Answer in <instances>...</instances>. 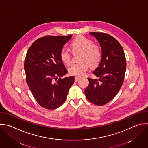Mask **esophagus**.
Here are the masks:
<instances>
[{
    "instance_id": "34e87169",
    "label": "esophagus",
    "mask_w": 148,
    "mask_h": 148,
    "mask_svg": "<svg viewBox=\"0 0 148 148\" xmlns=\"http://www.w3.org/2000/svg\"><path fill=\"white\" fill-rule=\"evenodd\" d=\"M79 78H78V77H75V79H74L75 82H77V81L79 80Z\"/></svg>"
}]
</instances>
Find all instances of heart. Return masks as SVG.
I'll return each instance as SVG.
<instances>
[{
    "label": "heart",
    "instance_id": "1",
    "mask_svg": "<svg viewBox=\"0 0 148 148\" xmlns=\"http://www.w3.org/2000/svg\"><path fill=\"white\" fill-rule=\"evenodd\" d=\"M73 51H79L81 54L79 60L81 62L71 65L69 68L70 74L75 77H81L88 70L90 65L92 67L97 66L101 59L102 53L100 48L93 41L85 37L75 38L71 44ZM71 54L66 47H62L60 52V57L65 64H69L71 61Z\"/></svg>",
    "mask_w": 148,
    "mask_h": 148
}]
</instances>
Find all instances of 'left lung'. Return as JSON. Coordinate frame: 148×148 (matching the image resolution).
I'll list each match as a JSON object with an SVG mask.
<instances>
[{"label":"left lung","instance_id":"8db88e82","mask_svg":"<svg viewBox=\"0 0 148 148\" xmlns=\"http://www.w3.org/2000/svg\"><path fill=\"white\" fill-rule=\"evenodd\" d=\"M90 34L95 37L101 48V61L93 72L100 82L97 79L88 78L89 85L84 92L90 102L103 105L115 97L122 85L126 58L122 47L112 36L103 33Z\"/></svg>","mask_w":148,"mask_h":148}]
</instances>
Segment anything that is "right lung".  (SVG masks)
Instances as JSON below:
<instances>
[{"mask_svg":"<svg viewBox=\"0 0 148 148\" xmlns=\"http://www.w3.org/2000/svg\"><path fill=\"white\" fill-rule=\"evenodd\" d=\"M72 37L48 36L36 40L27 50L24 68L26 82L34 98L46 109L57 108L64 103L74 82V77L61 78L68 73L60 52Z\"/></svg>","mask_w":148,"mask_h":148,"instance_id":"right-lung-1","label":"right lung"}]
</instances>
